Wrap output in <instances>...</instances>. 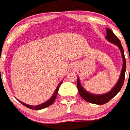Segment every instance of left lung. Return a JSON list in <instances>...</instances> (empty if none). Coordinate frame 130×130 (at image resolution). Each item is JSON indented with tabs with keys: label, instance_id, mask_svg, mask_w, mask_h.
Here are the masks:
<instances>
[{
	"label": "left lung",
	"instance_id": "obj_1",
	"mask_svg": "<svg viewBox=\"0 0 130 130\" xmlns=\"http://www.w3.org/2000/svg\"><path fill=\"white\" fill-rule=\"evenodd\" d=\"M106 39L110 42H111V43L118 46L120 51H121L122 60H123V64H122L121 75H120L118 82L116 83V85L114 86V87L109 92L106 93V94H100V95L99 94H93L88 92L87 91H86L84 89V88L82 87L81 83H80L79 77H77V89H78L79 93V95L86 101L90 103L96 104V105H104V104L108 103L109 101L111 100L113 98H114L118 94L119 92L121 90V88L123 85L124 78H125L126 65V59L125 56H124V53L123 48H122L121 42H120L118 38L114 35V33L109 28H106Z\"/></svg>",
	"mask_w": 130,
	"mask_h": 130
}]
</instances>
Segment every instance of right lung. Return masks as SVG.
<instances>
[{"label":"right lung","instance_id":"1","mask_svg":"<svg viewBox=\"0 0 130 130\" xmlns=\"http://www.w3.org/2000/svg\"><path fill=\"white\" fill-rule=\"evenodd\" d=\"M62 82H63V81H61V82L59 83V85H58L57 88H56V90H55V91H54V94H53V95H52L51 98L50 99H48V101H47L45 102V103H42V104H41V105H36V106H32V105H27V104H25V103H22V102L20 101H19V100H18V99H17V100L19 101V102H20V103L22 104L23 105H24V106H26V107L32 109V110H41V109L45 108L48 107V106H50V105H51L52 104H53V103H54V101H55L56 98V96H57V94H58V90H59V87H60V85H61Z\"/></svg>","mask_w":130,"mask_h":130}]
</instances>
